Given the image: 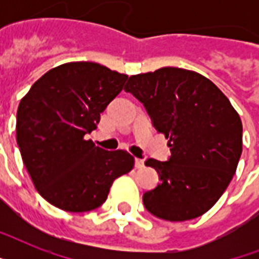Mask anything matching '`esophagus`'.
<instances>
[{
  "instance_id": "obj_1",
  "label": "esophagus",
  "mask_w": 259,
  "mask_h": 259,
  "mask_svg": "<svg viewBox=\"0 0 259 259\" xmlns=\"http://www.w3.org/2000/svg\"><path fill=\"white\" fill-rule=\"evenodd\" d=\"M134 165H136V168H137V169H141V168H144V160H141V158H136Z\"/></svg>"
}]
</instances>
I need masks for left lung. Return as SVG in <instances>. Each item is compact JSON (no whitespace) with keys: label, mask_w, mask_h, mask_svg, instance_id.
Segmentation results:
<instances>
[{"label":"left lung","mask_w":259,"mask_h":259,"mask_svg":"<svg viewBox=\"0 0 259 259\" xmlns=\"http://www.w3.org/2000/svg\"><path fill=\"white\" fill-rule=\"evenodd\" d=\"M168 138V161L148 158L160 184L144 193L152 215L170 222L207 212L229 187L242 154V122L225 94L195 71L164 67L125 86Z\"/></svg>","instance_id":"left-lung-1"}]
</instances>
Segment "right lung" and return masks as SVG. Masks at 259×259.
Masks as SVG:
<instances>
[{
    "label": "right lung",
    "instance_id": "right-lung-1",
    "mask_svg": "<svg viewBox=\"0 0 259 259\" xmlns=\"http://www.w3.org/2000/svg\"><path fill=\"white\" fill-rule=\"evenodd\" d=\"M127 75L91 62L58 66L33 83L17 110L16 137L37 192L68 212L98 208L134 157L109 152L84 136L121 93Z\"/></svg>",
    "mask_w": 259,
    "mask_h": 259
}]
</instances>
